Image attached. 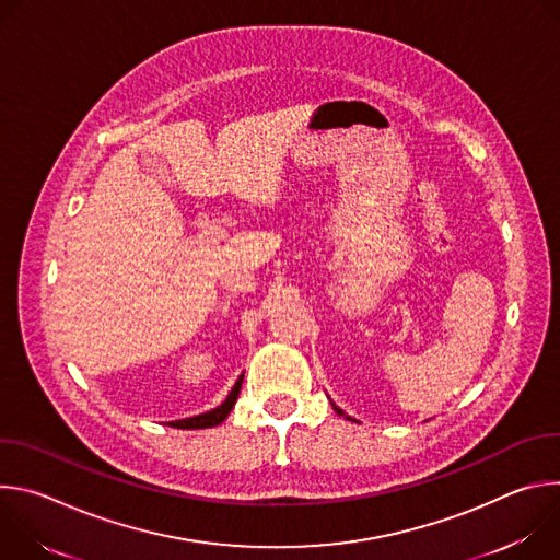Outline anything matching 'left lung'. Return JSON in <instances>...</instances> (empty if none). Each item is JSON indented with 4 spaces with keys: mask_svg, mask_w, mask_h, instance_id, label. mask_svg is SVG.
Returning a JSON list of instances; mask_svg holds the SVG:
<instances>
[{
    "mask_svg": "<svg viewBox=\"0 0 560 560\" xmlns=\"http://www.w3.org/2000/svg\"><path fill=\"white\" fill-rule=\"evenodd\" d=\"M335 410H337V412H339V415H343V412H341V410H339V408H335Z\"/></svg>",
    "mask_w": 560,
    "mask_h": 560,
    "instance_id": "8db88e82",
    "label": "left lung"
}]
</instances>
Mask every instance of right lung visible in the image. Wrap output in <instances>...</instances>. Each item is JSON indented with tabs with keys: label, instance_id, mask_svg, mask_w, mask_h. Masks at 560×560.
I'll return each mask as SVG.
<instances>
[{
	"label": "right lung",
	"instance_id": "obj_1",
	"mask_svg": "<svg viewBox=\"0 0 560 560\" xmlns=\"http://www.w3.org/2000/svg\"><path fill=\"white\" fill-rule=\"evenodd\" d=\"M242 381H244V374L236 378L234 387L228 392L225 401L221 406H217L214 410H208L203 415H197V417H190V419H182V421H173L171 425L173 428H179V430H199V428H214L219 425L232 410V406L236 404V396H238V389H242Z\"/></svg>",
	"mask_w": 560,
	"mask_h": 560
}]
</instances>
